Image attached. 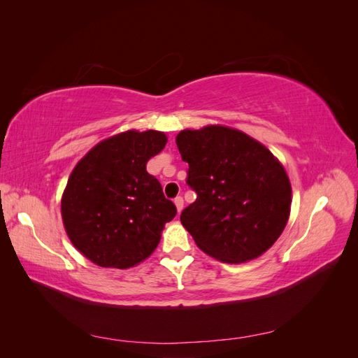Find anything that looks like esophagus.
I'll return each mask as SVG.
<instances>
[{"mask_svg":"<svg viewBox=\"0 0 358 358\" xmlns=\"http://www.w3.org/2000/svg\"><path fill=\"white\" fill-rule=\"evenodd\" d=\"M175 204H176V209H178V212L180 213L182 212V209H183V199L179 196V197H176L175 199Z\"/></svg>","mask_w":358,"mask_h":358,"instance_id":"34e87169","label":"esophagus"}]
</instances>
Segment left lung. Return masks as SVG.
<instances>
[{"label":"left lung","instance_id":"1","mask_svg":"<svg viewBox=\"0 0 358 358\" xmlns=\"http://www.w3.org/2000/svg\"><path fill=\"white\" fill-rule=\"evenodd\" d=\"M197 199L180 222L203 252L245 263L266 252L284 231L291 183L270 150L239 129L208 125L176 136Z\"/></svg>","mask_w":358,"mask_h":358}]
</instances>
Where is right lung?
Here are the masks:
<instances>
[{"instance_id": "obj_1", "label": "right lung", "mask_w": 358, "mask_h": 358, "mask_svg": "<svg viewBox=\"0 0 358 358\" xmlns=\"http://www.w3.org/2000/svg\"><path fill=\"white\" fill-rule=\"evenodd\" d=\"M167 143L164 133L134 129L94 146L74 167L61 200L76 249L101 267L128 268L155 251L176 206L146 162Z\"/></svg>"}]
</instances>
